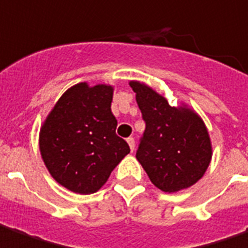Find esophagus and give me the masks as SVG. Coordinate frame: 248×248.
<instances>
[{
    "label": "esophagus",
    "instance_id": "esophagus-1",
    "mask_svg": "<svg viewBox=\"0 0 248 248\" xmlns=\"http://www.w3.org/2000/svg\"><path fill=\"white\" fill-rule=\"evenodd\" d=\"M127 141H128V144H129V148H131V151H134V150H135V139H134V138H128Z\"/></svg>",
    "mask_w": 248,
    "mask_h": 248
}]
</instances>
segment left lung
Returning <instances> with one entry per match:
<instances>
[{
	"instance_id": "1",
	"label": "left lung",
	"mask_w": 248,
	"mask_h": 248,
	"mask_svg": "<svg viewBox=\"0 0 248 248\" xmlns=\"http://www.w3.org/2000/svg\"><path fill=\"white\" fill-rule=\"evenodd\" d=\"M146 123L136 159L154 185L174 193L194 185L211 163L212 146L204 121L187 108L169 105L165 97L131 81Z\"/></svg>"
}]
</instances>
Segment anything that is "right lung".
Listing matches in <instances>:
<instances>
[{
  "label": "right lung",
  "mask_w": 248,
  "mask_h": 248,
  "mask_svg": "<svg viewBox=\"0 0 248 248\" xmlns=\"http://www.w3.org/2000/svg\"><path fill=\"white\" fill-rule=\"evenodd\" d=\"M113 88L78 83L58 100L40 129V153L49 174L71 192H97L129 146L116 135Z\"/></svg>",
  "instance_id": "right-lung-1"
}]
</instances>
